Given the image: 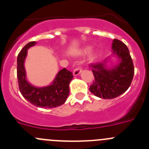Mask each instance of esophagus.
<instances>
[{
  "label": "esophagus",
  "instance_id": "obj_1",
  "mask_svg": "<svg viewBox=\"0 0 149 149\" xmlns=\"http://www.w3.org/2000/svg\"><path fill=\"white\" fill-rule=\"evenodd\" d=\"M82 72V69H81V67H77V68H75L73 72V75L74 77H77V75H79Z\"/></svg>",
  "mask_w": 149,
  "mask_h": 149
}]
</instances>
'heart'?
I'll return each instance as SVG.
<instances>
[{
  "label": "heart",
  "mask_w": 149,
  "mask_h": 149,
  "mask_svg": "<svg viewBox=\"0 0 149 149\" xmlns=\"http://www.w3.org/2000/svg\"><path fill=\"white\" fill-rule=\"evenodd\" d=\"M90 50H91L90 46H86V47L84 48L81 51H80V54L81 55L86 54H87ZM97 54H98V52H97L96 50H92V51L89 52V56H88V59H89V60L92 61V60H94L96 56H97Z\"/></svg>",
  "instance_id": "b5f03b06"
}]
</instances>
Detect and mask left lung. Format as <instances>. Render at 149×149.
Returning <instances> with one entry per match:
<instances>
[{"label":"left lung","mask_w":149,"mask_h":149,"mask_svg":"<svg viewBox=\"0 0 149 149\" xmlns=\"http://www.w3.org/2000/svg\"><path fill=\"white\" fill-rule=\"evenodd\" d=\"M113 58L116 59L114 62ZM95 77L89 90L103 99H113L125 93L134 74L132 59L127 46L118 39L112 43V54L103 63L91 64Z\"/></svg>","instance_id":"8db88e82"}]
</instances>
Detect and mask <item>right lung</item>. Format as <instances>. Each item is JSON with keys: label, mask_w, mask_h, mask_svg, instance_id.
I'll return each instance as SVG.
<instances>
[{"label": "right lung", "mask_w": 149, "mask_h": 149, "mask_svg": "<svg viewBox=\"0 0 149 149\" xmlns=\"http://www.w3.org/2000/svg\"><path fill=\"white\" fill-rule=\"evenodd\" d=\"M36 43L37 42L27 43L17 57V77L19 90L24 98L38 107L54 108L60 107L65 103L68 98L69 84L73 78V74L66 68H63L48 86H36L30 84L27 78L24 63L27 50Z\"/></svg>", "instance_id": "add662e5"}]
</instances>
